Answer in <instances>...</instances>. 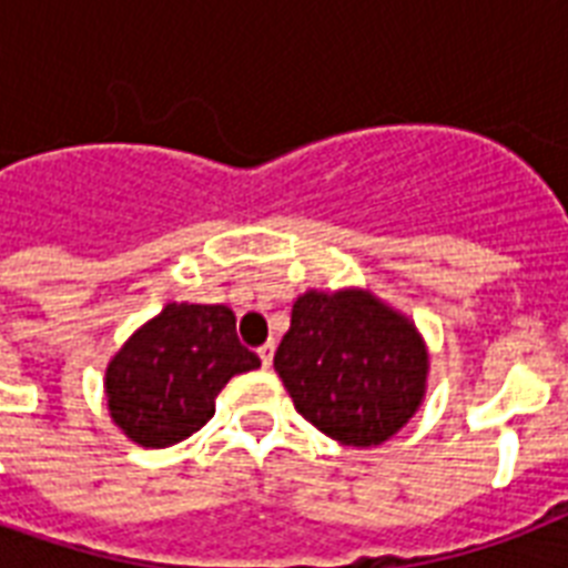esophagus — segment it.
<instances>
[{
    "instance_id": "obj_1",
    "label": "esophagus",
    "mask_w": 568,
    "mask_h": 568,
    "mask_svg": "<svg viewBox=\"0 0 568 568\" xmlns=\"http://www.w3.org/2000/svg\"><path fill=\"white\" fill-rule=\"evenodd\" d=\"M258 359H262L265 368H271V363H274V342H267V345L258 347Z\"/></svg>"
}]
</instances>
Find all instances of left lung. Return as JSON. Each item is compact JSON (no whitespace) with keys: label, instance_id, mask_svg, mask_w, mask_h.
Masks as SVG:
<instances>
[{"label":"left lung","instance_id":"8db88e82","mask_svg":"<svg viewBox=\"0 0 568 568\" xmlns=\"http://www.w3.org/2000/svg\"><path fill=\"white\" fill-rule=\"evenodd\" d=\"M274 368L294 409L329 439L372 448L422 406L430 356L406 315L363 288L306 292Z\"/></svg>","mask_w":568,"mask_h":568}]
</instances>
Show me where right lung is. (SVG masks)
I'll use <instances>...</instances> for the list:
<instances>
[{
  "instance_id": "1",
  "label": "right lung",
  "mask_w": 568,
  "mask_h": 568,
  "mask_svg": "<svg viewBox=\"0 0 568 568\" xmlns=\"http://www.w3.org/2000/svg\"><path fill=\"white\" fill-rule=\"evenodd\" d=\"M258 365L235 336L232 310L168 303L105 368L109 413L132 442L168 448L212 418L214 397L235 374Z\"/></svg>"
}]
</instances>
